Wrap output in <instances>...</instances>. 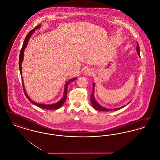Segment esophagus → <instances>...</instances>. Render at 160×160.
Here are the masks:
<instances>
[{"instance_id":"obj_1","label":"esophagus","mask_w":160,"mask_h":160,"mask_svg":"<svg viewBox=\"0 0 160 160\" xmlns=\"http://www.w3.org/2000/svg\"><path fill=\"white\" fill-rule=\"evenodd\" d=\"M93 70L92 69H87L84 71V74L87 75V76H91L92 74H93Z\"/></svg>"}]
</instances>
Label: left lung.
I'll return each instance as SVG.
<instances>
[{"label":"left lung","mask_w":160,"mask_h":160,"mask_svg":"<svg viewBox=\"0 0 160 160\" xmlns=\"http://www.w3.org/2000/svg\"><path fill=\"white\" fill-rule=\"evenodd\" d=\"M137 52L138 56H140V47L138 46V43L137 42ZM93 91H92V93L91 96V101L92 105V107L97 110H99V111H103V112H108V111H112V110H119V109H121L123 107L125 106L121 107L120 108H114V109H108V108H105L104 107L101 106H100L99 104L95 101V99L94 98V97H93V93H94V87H95V84H93Z\"/></svg>","instance_id":"1"}]
</instances>
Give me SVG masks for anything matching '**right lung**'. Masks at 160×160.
<instances>
[{
	"instance_id": "right-lung-1",
	"label": "right lung",
	"mask_w": 160,
	"mask_h": 160,
	"mask_svg": "<svg viewBox=\"0 0 160 160\" xmlns=\"http://www.w3.org/2000/svg\"><path fill=\"white\" fill-rule=\"evenodd\" d=\"M40 25H38V26H37L34 29H32V31H30L29 32V33L27 35L26 37L25 38L24 42H23V46L22 47V49H21V51H20V56H19V69H20V74H22V62L23 60V53H24V49L26 48V46L28 45V41H29V38H31V35L33 34V33L34 32V31L35 29H38L39 28ZM76 79V78H72V79H71L69 80L68 82L65 84V89H64V93H63V97L62 98V99H61V101H59V102H58L57 103H55L53 104H50V105H46V104H38L37 102H34L33 101H32V99L29 97V96L28 95L27 93L25 91V89H24V84H23V82L22 80V84H23V90L24 92V94L26 95V97H27V98L29 100V101L32 102L33 104L38 106V107H40V108H44V109H47V110H54V109H58L59 108H60L63 104V103L65 102V100L67 99V88H68V85L71 82H73L74 80H75Z\"/></svg>"
}]
</instances>
